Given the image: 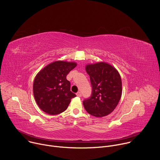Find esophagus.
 <instances>
[{"instance_id":"1","label":"esophagus","mask_w":160,"mask_h":160,"mask_svg":"<svg viewBox=\"0 0 160 160\" xmlns=\"http://www.w3.org/2000/svg\"><path fill=\"white\" fill-rule=\"evenodd\" d=\"M76 94H77V96L78 97H81V96H82V94H81L80 92H78Z\"/></svg>"}]
</instances>
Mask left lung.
<instances>
[{
  "label": "left lung",
  "instance_id": "8db88e82",
  "mask_svg": "<svg viewBox=\"0 0 160 160\" xmlns=\"http://www.w3.org/2000/svg\"><path fill=\"white\" fill-rule=\"evenodd\" d=\"M85 70L92 85L91 96L83 101L90 115L101 118L117 106L122 93L121 77L115 68L104 62L89 64Z\"/></svg>",
  "mask_w": 160,
  "mask_h": 160
}]
</instances>
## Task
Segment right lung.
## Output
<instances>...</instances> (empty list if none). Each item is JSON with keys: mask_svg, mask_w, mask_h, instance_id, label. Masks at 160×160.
I'll use <instances>...</instances> for the list:
<instances>
[{"mask_svg": "<svg viewBox=\"0 0 160 160\" xmlns=\"http://www.w3.org/2000/svg\"><path fill=\"white\" fill-rule=\"evenodd\" d=\"M77 66L74 62L57 61L43 68L33 82V95L38 107L49 115L64 111L76 95L66 75Z\"/></svg>", "mask_w": 160, "mask_h": 160, "instance_id": "add662e5", "label": "right lung"}]
</instances>
